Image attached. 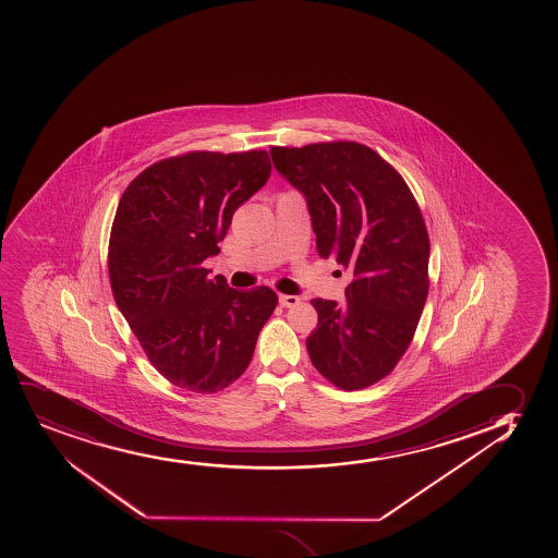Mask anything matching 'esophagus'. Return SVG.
<instances>
[{"label":"esophagus","mask_w":558,"mask_h":558,"mask_svg":"<svg viewBox=\"0 0 558 558\" xmlns=\"http://www.w3.org/2000/svg\"><path fill=\"white\" fill-rule=\"evenodd\" d=\"M278 301H280V304H282L283 307H293L301 302V299H299V296H294V294H280V296H278Z\"/></svg>","instance_id":"1"}]
</instances>
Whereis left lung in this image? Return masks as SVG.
<instances>
[{"label":"left lung","instance_id":"obj_1","mask_svg":"<svg viewBox=\"0 0 558 558\" xmlns=\"http://www.w3.org/2000/svg\"><path fill=\"white\" fill-rule=\"evenodd\" d=\"M270 157L306 198L319 256L352 276L343 304L312 301L310 360L338 388H367L393 371L425 307L430 243L420 206L401 174L357 143L272 146Z\"/></svg>","mask_w":558,"mask_h":558}]
</instances>
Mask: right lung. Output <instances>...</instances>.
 I'll use <instances>...</instances> for the list:
<instances>
[{"instance_id": "obj_1", "label": "right lung", "mask_w": 558, "mask_h": 558, "mask_svg": "<svg viewBox=\"0 0 558 558\" xmlns=\"http://www.w3.org/2000/svg\"><path fill=\"white\" fill-rule=\"evenodd\" d=\"M267 151H191L154 163L120 198L109 239L114 302L151 365L178 388L217 393L251 364L275 291L209 278L232 217L270 175Z\"/></svg>"}]
</instances>
